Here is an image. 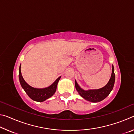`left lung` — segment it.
<instances>
[{"instance_id": "left-lung-1", "label": "left lung", "mask_w": 134, "mask_h": 134, "mask_svg": "<svg viewBox=\"0 0 134 134\" xmlns=\"http://www.w3.org/2000/svg\"><path fill=\"white\" fill-rule=\"evenodd\" d=\"M115 80V75L114 72V67H113V65H112V74H111L110 80L108 81L107 85L104 86L103 87L99 89L85 90L81 89L79 86L76 80L75 86L77 91L78 92L79 94L86 100L92 102H98L103 100L109 94L110 92L113 89Z\"/></svg>"}]
</instances>
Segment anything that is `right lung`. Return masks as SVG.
<instances>
[{
	"mask_svg": "<svg viewBox=\"0 0 134 134\" xmlns=\"http://www.w3.org/2000/svg\"><path fill=\"white\" fill-rule=\"evenodd\" d=\"M21 65H20L19 69V79L20 83H21L22 87L23 88L25 92L31 99L36 102H44L45 100L51 97L55 93L57 89V86L58 81L60 80L61 76L59 77L49 87L43 88V89H37V88H34L29 86L24 80L21 74Z\"/></svg>",
	"mask_w": 134,
	"mask_h": 134,
	"instance_id": "add662e5",
	"label": "right lung"
}]
</instances>
